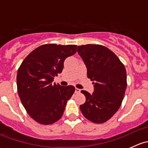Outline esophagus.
<instances>
[{"label": "esophagus", "mask_w": 148, "mask_h": 148, "mask_svg": "<svg viewBox=\"0 0 148 148\" xmlns=\"http://www.w3.org/2000/svg\"><path fill=\"white\" fill-rule=\"evenodd\" d=\"M80 89L78 88H75V93H79Z\"/></svg>", "instance_id": "1"}]
</instances>
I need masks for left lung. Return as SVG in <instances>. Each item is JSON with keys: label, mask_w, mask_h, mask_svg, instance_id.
<instances>
[{"label": "left lung", "mask_w": 148, "mask_h": 148, "mask_svg": "<svg viewBox=\"0 0 148 148\" xmlns=\"http://www.w3.org/2000/svg\"><path fill=\"white\" fill-rule=\"evenodd\" d=\"M77 52L87 69V77L93 81L91 95L82 90L86 102L80 105L83 115L95 123L110 120L120 107L127 88L125 66L108 48L102 45L79 46Z\"/></svg>", "instance_id": "obj_1"}]
</instances>
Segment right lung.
<instances>
[{
	"mask_svg": "<svg viewBox=\"0 0 148 148\" xmlns=\"http://www.w3.org/2000/svg\"><path fill=\"white\" fill-rule=\"evenodd\" d=\"M77 45L44 44L26 57L18 70V93L28 114L41 125H51L62 117L74 86L53 83L64 62L77 52Z\"/></svg>",
	"mask_w": 148,
	"mask_h": 148,
	"instance_id": "1",
	"label": "right lung"
}]
</instances>
